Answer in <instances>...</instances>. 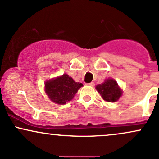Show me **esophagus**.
<instances>
[{
    "label": "esophagus",
    "mask_w": 159,
    "mask_h": 159,
    "mask_svg": "<svg viewBox=\"0 0 159 159\" xmlns=\"http://www.w3.org/2000/svg\"><path fill=\"white\" fill-rule=\"evenodd\" d=\"M87 85H89V86H91V87H93L94 85H95V84H94L93 82H90V83H87L86 84Z\"/></svg>",
    "instance_id": "obj_1"
}]
</instances>
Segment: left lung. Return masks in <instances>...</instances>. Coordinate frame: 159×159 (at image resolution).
I'll list each match as a JSON object with an SVG mask.
<instances>
[{
    "mask_svg": "<svg viewBox=\"0 0 159 159\" xmlns=\"http://www.w3.org/2000/svg\"><path fill=\"white\" fill-rule=\"evenodd\" d=\"M96 88L104 100L110 102H116L122 93L118 84L113 79L106 80L105 82L97 85Z\"/></svg>",
    "mask_w": 159,
    "mask_h": 159,
    "instance_id": "left-lung-1",
    "label": "left lung"
}]
</instances>
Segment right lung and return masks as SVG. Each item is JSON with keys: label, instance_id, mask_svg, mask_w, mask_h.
Listing matches in <instances>:
<instances>
[{"label": "right lung", "instance_id": "obj_1", "mask_svg": "<svg viewBox=\"0 0 159 159\" xmlns=\"http://www.w3.org/2000/svg\"><path fill=\"white\" fill-rule=\"evenodd\" d=\"M83 84L75 82L71 77L64 74L55 79L45 83V90L51 101L57 104L63 105L72 99L78 90Z\"/></svg>", "mask_w": 159, "mask_h": 159}]
</instances>
